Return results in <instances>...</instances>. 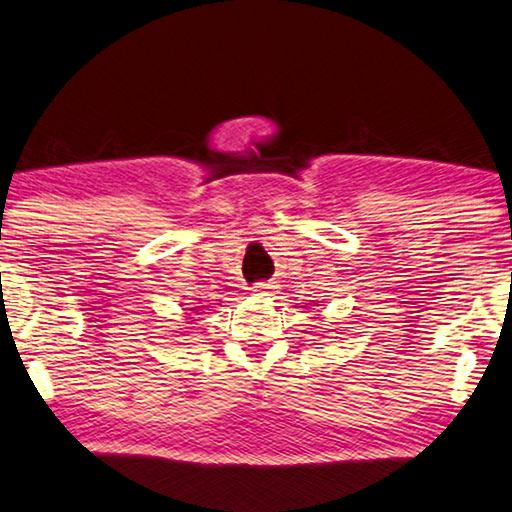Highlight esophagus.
Wrapping results in <instances>:
<instances>
[{
  "label": "esophagus",
  "mask_w": 512,
  "mask_h": 512,
  "mask_svg": "<svg viewBox=\"0 0 512 512\" xmlns=\"http://www.w3.org/2000/svg\"><path fill=\"white\" fill-rule=\"evenodd\" d=\"M275 284L271 282H259L253 286V295H273Z\"/></svg>",
  "instance_id": "34e87169"
}]
</instances>
